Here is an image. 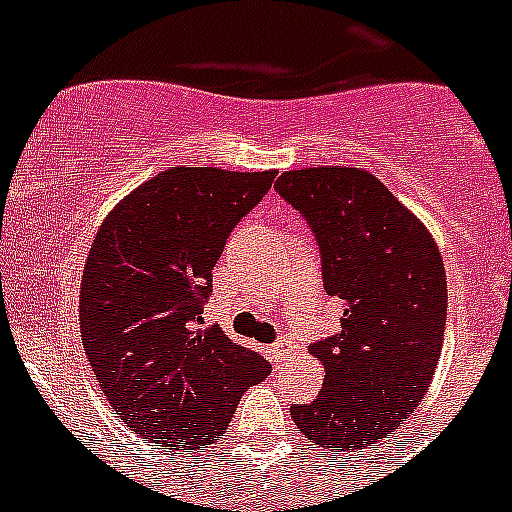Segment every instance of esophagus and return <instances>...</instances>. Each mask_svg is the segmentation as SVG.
I'll return each mask as SVG.
<instances>
[{"mask_svg":"<svg viewBox=\"0 0 512 512\" xmlns=\"http://www.w3.org/2000/svg\"><path fill=\"white\" fill-rule=\"evenodd\" d=\"M269 359L274 361V364H282V361L289 359V348L284 346V343H277V346L269 348Z\"/></svg>","mask_w":512,"mask_h":512,"instance_id":"esophagus-1","label":"esophagus"}]
</instances>
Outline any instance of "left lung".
<instances>
[{
  "label": "left lung",
  "instance_id": "obj_1",
  "mask_svg": "<svg viewBox=\"0 0 512 512\" xmlns=\"http://www.w3.org/2000/svg\"><path fill=\"white\" fill-rule=\"evenodd\" d=\"M277 192L323 253L341 333L312 343L318 400L289 410L315 449L359 451L390 436L431 387L446 330V266L431 230L377 176L354 166L284 171Z\"/></svg>",
  "mask_w": 512,
  "mask_h": 512
}]
</instances>
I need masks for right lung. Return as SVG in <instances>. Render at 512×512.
I'll return each instance as SVG.
<instances>
[{
  "label": "right lung",
  "mask_w": 512,
  "mask_h": 512,
  "mask_svg": "<svg viewBox=\"0 0 512 512\" xmlns=\"http://www.w3.org/2000/svg\"><path fill=\"white\" fill-rule=\"evenodd\" d=\"M277 171L171 166L125 194L99 225L79 289L84 354L130 431L179 451L223 436L269 361L202 328L225 238Z\"/></svg>",
  "instance_id": "1"
}]
</instances>
